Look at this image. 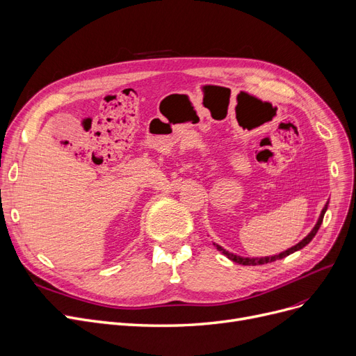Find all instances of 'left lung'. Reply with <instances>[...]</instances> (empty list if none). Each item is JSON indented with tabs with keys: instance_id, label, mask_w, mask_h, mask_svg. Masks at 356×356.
<instances>
[{
	"instance_id": "obj_1",
	"label": "left lung",
	"mask_w": 356,
	"mask_h": 356,
	"mask_svg": "<svg viewBox=\"0 0 356 356\" xmlns=\"http://www.w3.org/2000/svg\"><path fill=\"white\" fill-rule=\"evenodd\" d=\"M327 204H329V202H326V206H325V209H323V210H321V214H320V217H318V220H317V223H316L314 229H313V230L306 236V238H304V239H302L300 243H297L296 246H293V248H290V249H286V250H284V252L278 253V255H274V257H265V258H242V257H238V255H233V253L227 252V250H226V249H223L222 246H218V245H216V243H214V245H216V248H217L218 250H222V252H223V255H226L229 259H232L233 262L242 264V265H264V264H269V262H274V261L282 259V258H285V257L291 255V253H294V252H297V250L302 249L304 246L309 245V243L312 242V239H313L314 236H316V233H317V230H318V227H320L321 222H323L325 213H326V210H327Z\"/></svg>"
}]
</instances>
